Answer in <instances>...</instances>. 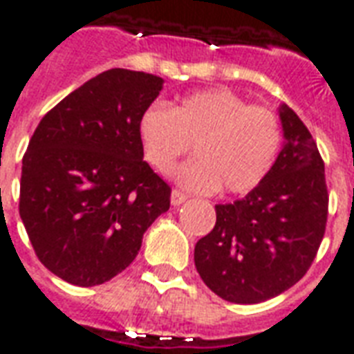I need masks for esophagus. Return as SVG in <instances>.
<instances>
[{
    "label": "esophagus",
    "instance_id": "34e87169",
    "mask_svg": "<svg viewBox=\"0 0 354 354\" xmlns=\"http://www.w3.org/2000/svg\"><path fill=\"white\" fill-rule=\"evenodd\" d=\"M185 199H187V195L184 192H180V189H172V193H170V203L174 207H180L182 203H185Z\"/></svg>",
    "mask_w": 354,
    "mask_h": 354
}]
</instances>
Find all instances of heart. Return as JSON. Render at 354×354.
Returning a JSON list of instances; mask_svg holds the SVG:
<instances>
[{
	"label": "heart",
	"mask_w": 354,
	"mask_h": 354,
	"mask_svg": "<svg viewBox=\"0 0 354 354\" xmlns=\"http://www.w3.org/2000/svg\"><path fill=\"white\" fill-rule=\"evenodd\" d=\"M138 138L146 161L159 174H169L193 146L197 159L176 170L178 182L193 192L222 187L241 195L273 169L282 132L273 111L214 88L189 94L172 109L151 104L140 115Z\"/></svg>",
	"instance_id": "heart-1"
}]
</instances>
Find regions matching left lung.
I'll return each instance as SVG.
<instances>
[{"label":"left lung","mask_w":354,"mask_h":354,"mask_svg":"<svg viewBox=\"0 0 354 354\" xmlns=\"http://www.w3.org/2000/svg\"><path fill=\"white\" fill-rule=\"evenodd\" d=\"M284 146L245 199L216 205V225L195 245V267L231 304H261L311 267L328 218L324 161L294 109L279 108Z\"/></svg>","instance_id":"8db88e82"}]
</instances>
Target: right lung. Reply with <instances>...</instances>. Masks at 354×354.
<instances>
[{"label": "right lung", "instance_id": "obj_1", "mask_svg": "<svg viewBox=\"0 0 354 354\" xmlns=\"http://www.w3.org/2000/svg\"><path fill=\"white\" fill-rule=\"evenodd\" d=\"M157 75L113 68L43 117L22 157L19 212L35 256L75 286L113 279L170 207L169 184L144 161L138 121Z\"/></svg>", "mask_w": 354, "mask_h": 354}]
</instances>
